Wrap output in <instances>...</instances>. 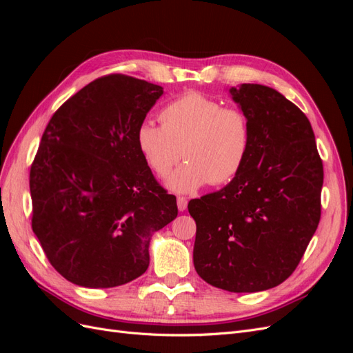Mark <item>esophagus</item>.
<instances>
[{"mask_svg":"<svg viewBox=\"0 0 353 353\" xmlns=\"http://www.w3.org/2000/svg\"><path fill=\"white\" fill-rule=\"evenodd\" d=\"M176 205H178V210L184 212L187 209V199L185 197H178L176 199Z\"/></svg>","mask_w":353,"mask_h":353,"instance_id":"1","label":"esophagus"}]
</instances>
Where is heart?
Listing matches in <instances>:
<instances>
[{"instance_id":"obj_1","label":"heart","mask_w":353,"mask_h":353,"mask_svg":"<svg viewBox=\"0 0 353 353\" xmlns=\"http://www.w3.org/2000/svg\"><path fill=\"white\" fill-rule=\"evenodd\" d=\"M159 119L162 125L143 122L138 126L137 145L159 176H166L183 154L187 162L166 179L174 193L193 194L209 183H230L248 159L252 126L240 109L188 92L168 103Z\"/></svg>"}]
</instances>
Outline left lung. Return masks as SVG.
Returning <instances> with one entry per match:
<instances>
[{
    "instance_id": "8db88e82",
    "label": "left lung",
    "mask_w": 353,
    "mask_h": 353,
    "mask_svg": "<svg viewBox=\"0 0 353 353\" xmlns=\"http://www.w3.org/2000/svg\"><path fill=\"white\" fill-rule=\"evenodd\" d=\"M230 94L250 121V150L230 184L190 200L193 262L210 285L254 293L281 284L301 262L321 216L324 170L296 104L261 83Z\"/></svg>"
}]
</instances>
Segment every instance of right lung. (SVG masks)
Here are the masks:
<instances>
[{
	"label": "right lung",
	"mask_w": 353,
	"mask_h": 353,
	"mask_svg": "<svg viewBox=\"0 0 353 353\" xmlns=\"http://www.w3.org/2000/svg\"><path fill=\"white\" fill-rule=\"evenodd\" d=\"M163 88L125 74L92 81L52 114L30 166L32 230L73 284L109 288L143 275L152 236L178 215L137 145Z\"/></svg>",
	"instance_id": "1"
}]
</instances>
